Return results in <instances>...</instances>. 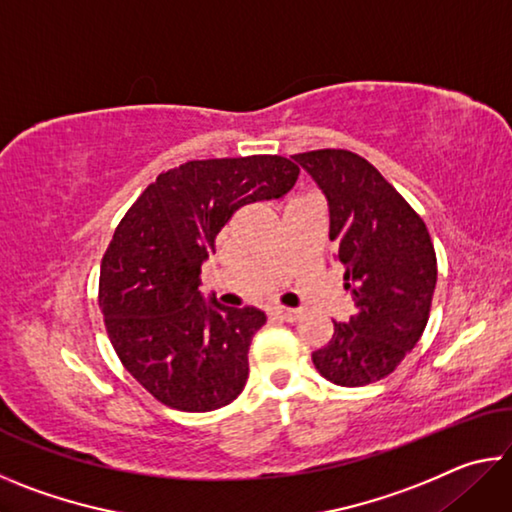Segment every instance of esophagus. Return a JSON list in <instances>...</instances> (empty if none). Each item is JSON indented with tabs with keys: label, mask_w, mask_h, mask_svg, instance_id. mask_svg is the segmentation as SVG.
<instances>
[{
	"label": "esophagus",
	"mask_w": 512,
	"mask_h": 512,
	"mask_svg": "<svg viewBox=\"0 0 512 512\" xmlns=\"http://www.w3.org/2000/svg\"><path fill=\"white\" fill-rule=\"evenodd\" d=\"M273 314H275L277 318L287 320V323H296L302 311H300V309H289V307H273Z\"/></svg>",
	"instance_id": "34e87169"
}]
</instances>
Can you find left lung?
I'll return each mask as SVG.
<instances>
[{
	"label": "left lung",
	"instance_id": "obj_1",
	"mask_svg": "<svg viewBox=\"0 0 512 512\" xmlns=\"http://www.w3.org/2000/svg\"><path fill=\"white\" fill-rule=\"evenodd\" d=\"M323 189L329 241L354 300L348 323L311 354L336 386H366L391 375L427 327L438 280L436 250L420 214L361 158L345 149L293 155Z\"/></svg>",
	"mask_w": 512,
	"mask_h": 512
}]
</instances>
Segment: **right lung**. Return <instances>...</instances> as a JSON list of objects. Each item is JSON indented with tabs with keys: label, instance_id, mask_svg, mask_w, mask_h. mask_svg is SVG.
Listing matches in <instances>:
<instances>
[{
	"label": "right lung",
	"instance_id": "1",
	"mask_svg": "<svg viewBox=\"0 0 512 512\" xmlns=\"http://www.w3.org/2000/svg\"><path fill=\"white\" fill-rule=\"evenodd\" d=\"M300 167L282 155L189 160L131 205L101 259L99 307L124 368L164 406L205 413L237 400L266 314L205 302L201 264L244 205L282 198Z\"/></svg>",
	"mask_w": 512,
	"mask_h": 512
}]
</instances>
